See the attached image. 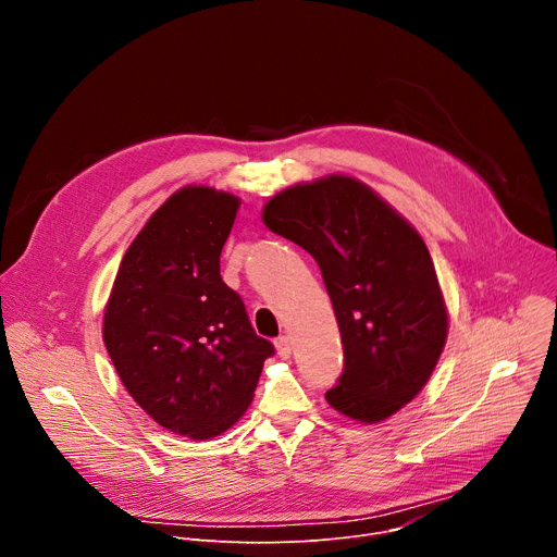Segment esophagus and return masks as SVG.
<instances>
[{"label": "esophagus", "mask_w": 557, "mask_h": 557, "mask_svg": "<svg viewBox=\"0 0 557 557\" xmlns=\"http://www.w3.org/2000/svg\"><path fill=\"white\" fill-rule=\"evenodd\" d=\"M275 350H277V355H280L282 359H288V357H290V350H293L290 339H288V337H277V339H275Z\"/></svg>", "instance_id": "34e87169"}]
</instances>
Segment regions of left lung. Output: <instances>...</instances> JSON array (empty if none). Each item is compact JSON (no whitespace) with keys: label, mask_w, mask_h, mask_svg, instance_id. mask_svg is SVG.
<instances>
[{"label":"left lung","mask_w":557,"mask_h":557,"mask_svg":"<svg viewBox=\"0 0 557 557\" xmlns=\"http://www.w3.org/2000/svg\"><path fill=\"white\" fill-rule=\"evenodd\" d=\"M262 222L322 269L346 357L329 406L366 425L408 406L430 381L449 329L419 231L344 174L282 189L262 207Z\"/></svg>","instance_id":"left-lung-1"}]
</instances>
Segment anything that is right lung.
Here are the masks:
<instances>
[{
    "mask_svg": "<svg viewBox=\"0 0 557 557\" xmlns=\"http://www.w3.org/2000/svg\"><path fill=\"white\" fill-rule=\"evenodd\" d=\"M240 198L187 185L127 247L103 310V342L132 399L161 428L207 441L253 401L271 342L220 277Z\"/></svg>",
    "mask_w": 557,
    "mask_h": 557,
    "instance_id": "obj_1",
    "label": "right lung"
}]
</instances>
